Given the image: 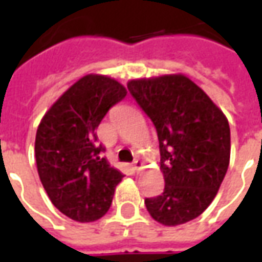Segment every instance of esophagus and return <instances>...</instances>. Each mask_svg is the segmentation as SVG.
I'll return each mask as SVG.
<instances>
[{
    "label": "esophagus",
    "instance_id": "obj_1",
    "mask_svg": "<svg viewBox=\"0 0 262 262\" xmlns=\"http://www.w3.org/2000/svg\"><path fill=\"white\" fill-rule=\"evenodd\" d=\"M142 161H140V160H135V161H133V170L136 171V172H139V171L142 170Z\"/></svg>",
    "mask_w": 262,
    "mask_h": 262
}]
</instances>
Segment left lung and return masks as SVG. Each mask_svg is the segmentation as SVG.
<instances>
[{
  "instance_id": "obj_1",
  "label": "left lung",
  "mask_w": 262,
  "mask_h": 262,
  "mask_svg": "<svg viewBox=\"0 0 262 262\" xmlns=\"http://www.w3.org/2000/svg\"><path fill=\"white\" fill-rule=\"evenodd\" d=\"M127 90L153 122L160 144L164 191L146 198L154 220L187 223L219 191L230 161V127L223 112L182 74L132 80Z\"/></svg>"
}]
</instances>
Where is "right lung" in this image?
<instances>
[{
  "label": "right lung",
  "instance_id": "right-lung-1",
  "mask_svg": "<svg viewBox=\"0 0 262 262\" xmlns=\"http://www.w3.org/2000/svg\"><path fill=\"white\" fill-rule=\"evenodd\" d=\"M126 94L114 78L85 75L52 105L37 127L39 178L54 206L75 222L101 219L123 178L102 157L105 147L98 144L97 127Z\"/></svg>",
  "mask_w": 262,
  "mask_h": 262
}]
</instances>
